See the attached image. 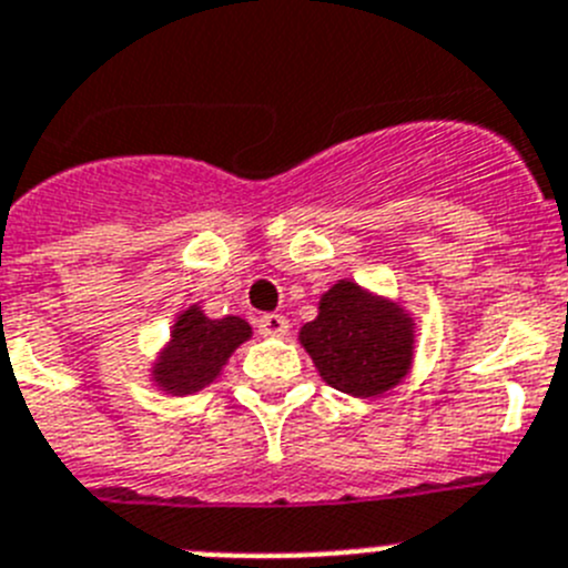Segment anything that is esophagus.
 I'll return each instance as SVG.
<instances>
[{"mask_svg":"<svg viewBox=\"0 0 568 568\" xmlns=\"http://www.w3.org/2000/svg\"><path fill=\"white\" fill-rule=\"evenodd\" d=\"M257 331L263 336H272V338H283L288 333V320L283 314H263L257 320Z\"/></svg>","mask_w":568,"mask_h":568,"instance_id":"1","label":"esophagus"}]
</instances>
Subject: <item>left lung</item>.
Segmentation results:
<instances>
[{"mask_svg": "<svg viewBox=\"0 0 568 568\" xmlns=\"http://www.w3.org/2000/svg\"><path fill=\"white\" fill-rule=\"evenodd\" d=\"M322 378L353 397H375L412 367L415 322L400 305L338 280L322 294L320 316L300 331Z\"/></svg>", "mask_w": 568, "mask_h": 568, "instance_id": "1", "label": "left lung"}]
</instances>
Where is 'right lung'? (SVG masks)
Segmentation results:
<instances>
[{"mask_svg": "<svg viewBox=\"0 0 568 568\" xmlns=\"http://www.w3.org/2000/svg\"><path fill=\"white\" fill-rule=\"evenodd\" d=\"M252 336L241 316L210 320L199 305L176 316L171 342L153 364V381L171 395H190L219 378L230 356Z\"/></svg>", "mask_w": 568, "mask_h": 568, "instance_id": "add662e5", "label": "right lung"}]
</instances>
